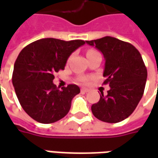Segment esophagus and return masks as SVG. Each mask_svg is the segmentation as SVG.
<instances>
[{
  "mask_svg": "<svg viewBox=\"0 0 158 158\" xmlns=\"http://www.w3.org/2000/svg\"><path fill=\"white\" fill-rule=\"evenodd\" d=\"M89 90V89H87V88H82V89H81V92L86 93V92H88Z\"/></svg>",
  "mask_w": 158,
  "mask_h": 158,
  "instance_id": "1",
  "label": "esophagus"
}]
</instances>
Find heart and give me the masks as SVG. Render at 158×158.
<instances>
[{
	"label": "heart",
	"mask_w": 158,
	"mask_h": 158,
	"mask_svg": "<svg viewBox=\"0 0 158 158\" xmlns=\"http://www.w3.org/2000/svg\"><path fill=\"white\" fill-rule=\"evenodd\" d=\"M96 51H93V50H89V52H87V54H89V53H92V52H95Z\"/></svg>",
	"instance_id": "1"
}]
</instances>
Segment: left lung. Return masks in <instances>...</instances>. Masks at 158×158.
I'll return each instance as SVG.
<instances>
[{"mask_svg": "<svg viewBox=\"0 0 158 158\" xmlns=\"http://www.w3.org/2000/svg\"><path fill=\"white\" fill-rule=\"evenodd\" d=\"M104 56V85L107 95H100L99 102L91 106L94 116L106 123L121 122L130 116L142 98L147 70L139 51L129 42L111 36L86 40Z\"/></svg>", "mask_w": 158, "mask_h": 158, "instance_id": "1", "label": "left lung"}]
</instances>
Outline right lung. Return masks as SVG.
Returning a JSON list of instances; mask_svg holds the SVG:
<instances>
[{
	"label": "right lung",
	"mask_w": 158,
	"mask_h": 158,
	"mask_svg": "<svg viewBox=\"0 0 158 158\" xmlns=\"http://www.w3.org/2000/svg\"><path fill=\"white\" fill-rule=\"evenodd\" d=\"M82 40H38L26 45L14 63L12 85L25 113L41 123H52L68 114L73 98L80 92L76 85L59 89L54 73L65 68L72 52L85 45Z\"/></svg>",
	"instance_id": "1"
}]
</instances>
